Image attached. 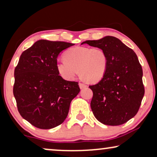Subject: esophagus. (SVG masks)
<instances>
[{
    "label": "esophagus",
    "mask_w": 157,
    "mask_h": 157,
    "mask_svg": "<svg viewBox=\"0 0 157 157\" xmlns=\"http://www.w3.org/2000/svg\"><path fill=\"white\" fill-rule=\"evenodd\" d=\"M78 85H79V87H80V89H84V88L87 86L85 83H79Z\"/></svg>",
    "instance_id": "1"
}]
</instances>
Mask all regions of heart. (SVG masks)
<instances>
[{
  "label": "heart",
  "mask_w": 157,
  "mask_h": 157,
  "mask_svg": "<svg viewBox=\"0 0 157 157\" xmlns=\"http://www.w3.org/2000/svg\"><path fill=\"white\" fill-rule=\"evenodd\" d=\"M64 60L56 63L59 74L71 81L78 72L90 83H97L104 78L108 68V57L100 48L76 46L68 48L63 54ZM79 71H78V70Z\"/></svg>",
  "instance_id": "obj_1"
}]
</instances>
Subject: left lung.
Instances as JSON below:
<instances>
[{
    "instance_id": "left-lung-1",
    "label": "left lung",
    "mask_w": 157,
    "mask_h": 157,
    "mask_svg": "<svg viewBox=\"0 0 157 157\" xmlns=\"http://www.w3.org/2000/svg\"><path fill=\"white\" fill-rule=\"evenodd\" d=\"M83 44L103 49L108 57L104 78L89 86L93 91L91 108L94 117L105 125L126 123L138 112L144 95L143 71L136 54L113 36Z\"/></svg>"
}]
</instances>
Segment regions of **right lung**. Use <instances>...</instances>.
<instances>
[{
  "label": "right lung",
  "mask_w": 157,
  "mask_h": 157,
  "mask_svg": "<svg viewBox=\"0 0 157 157\" xmlns=\"http://www.w3.org/2000/svg\"><path fill=\"white\" fill-rule=\"evenodd\" d=\"M74 44L39 40L23 51L14 71L13 95L21 117L32 125L49 129L67 117L78 82L66 81L56 68L57 57Z\"/></svg>",
  "instance_id": "1"
}]
</instances>
